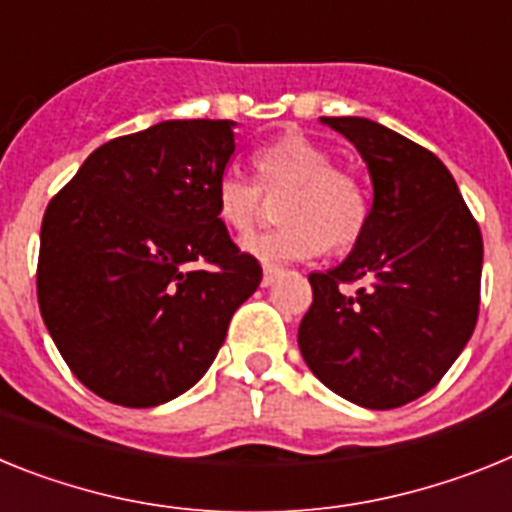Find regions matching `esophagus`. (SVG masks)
Returning <instances> with one entry per match:
<instances>
[{"label": "esophagus", "instance_id": "1", "mask_svg": "<svg viewBox=\"0 0 512 512\" xmlns=\"http://www.w3.org/2000/svg\"><path fill=\"white\" fill-rule=\"evenodd\" d=\"M281 275H283V268H278V265H265V268H262V286L265 288L273 286Z\"/></svg>", "mask_w": 512, "mask_h": 512}]
</instances>
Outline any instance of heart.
<instances>
[{"instance_id":"1","label":"heart","mask_w":512,"mask_h":512,"mask_svg":"<svg viewBox=\"0 0 512 512\" xmlns=\"http://www.w3.org/2000/svg\"><path fill=\"white\" fill-rule=\"evenodd\" d=\"M260 185L237 170L216 182V211L234 231H250L262 216V190L286 198L278 206L281 229L244 239V252L262 262L311 260L324 247L350 250L366 231L371 201L363 182L335 167L324 146L301 133H286L255 154Z\"/></svg>"}]
</instances>
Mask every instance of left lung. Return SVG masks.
Returning a JSON list of instances; mask_svg holds the SVG:
<instances>
[{
	"label": "left lung",
	"mask_w": 512,
	"mask_h": 512,
	"mask_svg": "<svg viewBox=\"0 0 512 512\" xmlns=\"http://www.w3.org/2000/svg\"><path fill=\"white\" fill-rule=\"evenodd\" d=\"M358 149L373 182L353 252L311 273L299 324L306 366L368 410H394L443 379L479 314L482 231L433 151L368 118H322ZM367 283L355 294L342 282Z\"/></svg>",
	"instance_id": "8db88e82"
}]
</instances>
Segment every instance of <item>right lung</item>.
<instances>
[{"label": "right lung", "mask_w": 512, "mask_h": 512, "mask_svg": "<svg viewBox=\"0 0 512 512\" xmlns=\"http://www.w3.org/2000/svg\"><path fill=\"white\" fill-rule=\"evenodd\" d=\"M234 121H164L95 149L41 226L38 304L97 397L157 407L201 381L262 281L231 242L216 182Z\"/></svg>", "instance_id": "right-lung-1"}]
</instances>
